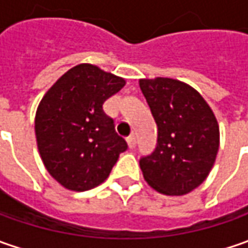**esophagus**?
I'll list each match as a JSON object with an SVG mask.
<instances>
[{"mask_svg":"<svg viewBox=\"0 0 248 248\" xmlns=\"http://www.w3.org/2000/svg\"><path fill=\"white\" fill-rule=\"evenodd\" d=\"M127 142H128L129 149H134L137 146V137L135 135H129L128 138H127Z\"/></svg>","mask_w":248,"mask_h":248,"instance_id":"1","label":"esophagus"}]
</instances>
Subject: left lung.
<instances>
[{
    "label": "left lung",
    "mask_w": 248,
    "mask_h": 248,
    "mask_svg": "<svg viewBox=\"0 0 248 248\" xmlns=\"http://www.w3.org/2000/svg\"><path fill=\"white\" fill-rule=\"evenodd\" d=\"M139 87L157 124V146L139 161L143 178L163 195H187L204 182L217 158L219 125L214 111L179 80L140 78Z\"/></svg>",
    "instance_id": "8db88e82"
}]
</instances>
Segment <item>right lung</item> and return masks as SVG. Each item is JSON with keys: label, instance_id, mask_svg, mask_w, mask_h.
I'll list each match as a JSON object with an SVG mask.
<instances>
[{"label": "right lung", "instance_id": "right-lung-1", "mask_svg": "<svg viewBox=\"0 0 248 248\" xmlns=\"http://www.w3.org/2000/svg\"><path fill=\"white\" fill-rule=\"evenodd\" d=\"M124 85L123 77L80 63L45 92L35 111V139L46 171L63 187L84 192L100 185L128 148L103 111Z\"/></svg>", "mask_w": 248, "mask_h": 248}]
</instances>
